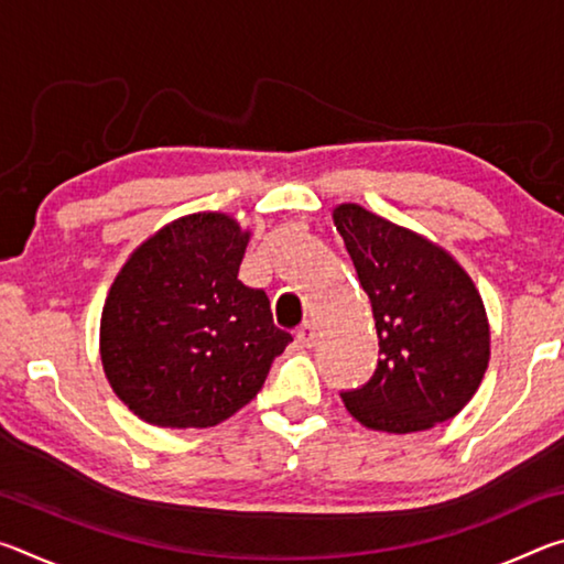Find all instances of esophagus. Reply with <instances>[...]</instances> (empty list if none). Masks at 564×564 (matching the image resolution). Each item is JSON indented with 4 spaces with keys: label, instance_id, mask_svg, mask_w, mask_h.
<instances>
[{
    "label": "esophagus",
    "instance_id": "1",
    "mask_svg": "<svg viewBox=\"0 0 564 564\" xmlns=\"http://www.w3.org/2000/svg\"><path fill=\"white\" fill-rule=\"evenodd\" d=\"M295 338H299V343H303L305 348L316 346V343H318V328H316V323L305 321L303 326H301L299 330H295Z\"/></svg>",
    "mask_w": 564,
    "mask_h": 564
}]
</instances>
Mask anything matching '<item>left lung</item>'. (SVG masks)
<instances>
[{
  "instance_id": "left-lung-1",
  "label": "left lung",
  "mask_w": 564,
  "mask_h": 564,
  "mask_svg": "<svg viewBox=\"0 0 564 564\" xmlns=\"http://www.w3.org/2000/svg\"><path fill=\"white\" fill-rule=\"evenodd\" d=\"M333 221L373 305L378 366L366 386L340 390L360 425L417 433L455 417L490 360L482 299L441 246L343 204Z\"/></svg>"
}]
</instances>
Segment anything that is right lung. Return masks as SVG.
<instances>
[{
    "mask_svg": "<svg viewBox=\"0 0 564 564\" xmlns=\"http://www.w3.org/2000/svg\"><path fill=\"white\" fill-rule=\"evenodd\" d=\"M248 234L194 214L133 251L101 313L104 373L159 427H212L251 403L293 336L263 289L238 281Z\"/></svg>",
    "mask_w": 564,
    "mask_h": 564,
    "instance_id": "obj_1",
    "label": "right lung"
}]
</instances>
